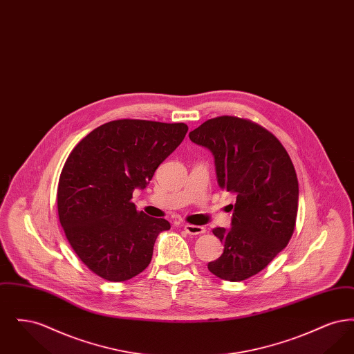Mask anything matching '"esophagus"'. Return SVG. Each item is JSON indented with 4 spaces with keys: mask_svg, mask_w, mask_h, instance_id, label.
<instances>
[{
    "mask_svg": "<svg viewBox=\"0 0 354 354\" xmlns=\"http://www.w3.org/2000/svg\"><path fill=\"white\" fill-rule=\"evenodd\" d=\"M185 232L188 235H202L205 232V228L202 225H192V224H185L183 225Z\"/></svg>",
    "mask_w": 354,
    "mask_h": 354,
    "instance_id": "34e87169",
    "label": "esophagus"
}]
</instances>
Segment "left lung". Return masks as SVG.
Instances as JSON below:
<instances>
[{
    "mask_svg": "<svg viewBox=\"0 0 354 354\" xmlns=\"http://www.w3.org/2000/svg\"><path fill=\"white\" fill-rule=\"evenodd\" d=\"M189 139L215 156L218 183L236 195L232 228L212 232L224 244L208 270L227 281H243L264 270L289 243L299 209L295 166L280 140L250 119H208Z\"/></svg>",
    "mask_w": 354,
    "mask_h": 354,
    "instance_id": "left-lung-1",
    "label": "left lung"
}]
</instances>
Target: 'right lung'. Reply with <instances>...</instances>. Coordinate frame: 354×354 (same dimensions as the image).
<instances>
[{"mask_svg":"<svg viewBox=\"0 0 354 354\" xmlns=\"http://www.w3.org/2000/svg\"><path fill=\"white\" fill-rule=\"evenodd\" d=\"M185 123L111 120L73 149L61 171L57 207L71 248L107 281H126L146 270L166 219L136 211L133 191L185 139Z\"/></svg>","mask_w":354,"mask_h":354,"instance_id":"obj_1","label":"right lung"}]
</instances>
